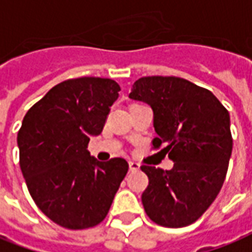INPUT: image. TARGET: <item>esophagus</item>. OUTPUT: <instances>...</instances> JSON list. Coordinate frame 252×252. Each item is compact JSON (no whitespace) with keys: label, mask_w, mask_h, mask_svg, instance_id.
I'll return each instance as SVG.
<instances>
[{"label":"esophagus","mask_w":252,"mask_h":252,"mask_svg":"<svg viewBox=\"0 0 252 252\" xmlns=\"http://www.w3.org/2000/svg\"><path fill=\"white\" fill-rule=\"evenodd\" d=\"M140 168V165L138 162H133V161H129V170L131 172H136Z\"/></svg>","instance_id":"1"}]
</instances>
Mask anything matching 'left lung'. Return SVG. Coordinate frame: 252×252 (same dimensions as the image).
<instances>
[{
    "label": "left lung",
    "instance_id": "left-lung-1",
    "mask_svg": "<svg viewBox=\"0 0 252 252\" xmlns=\"http://www.w3.org/2000/svg\"><path fill=\"white\" fill-rule=\"evenodd\" d=\"M129 98L150 105L157 132L153 147H162L175 162L170 170L140 168L149 177L144 212L166 228L192 224L224 184L233 144L229 113L212 91L176 76L140 77Z\"/></svg>",
    "mask_w": 252,
    "mask_h": 252
}]
</instances>
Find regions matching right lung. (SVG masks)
I'll use <instances>...</instances> for the list:
<instances>
[{
  "label": "right lung",
  "mask_w": 252,
  "mask_h": 252,
  "mask_svg": "<svg viewBox=\"0 0 252 252\" xmlns=\"http://www.w3.org/2000/svg\"><path fill=\"white\" fill-rule=\"evenodd\" d=\"M119 91L112 79H69L23 119L17 146L28 191L40 212L63 228L87 229L102 222L128 172L124 158L99 162L87 150Z\"/></svg>",
  "instance_id": "right-lung-1"
}]
</instances>
